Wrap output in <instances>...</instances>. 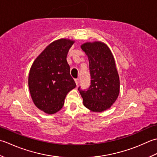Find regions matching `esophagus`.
Returning a JSON list of instances; mask_svg holds the SVG:
<instances>
[{"label":"esophagus","instance_id":"obj_1","mask_svg":"<svg viewBox=\"0 0 157 157\" xmlns=\"http://www.w3.org/2000/svg\"><path fill=\"white\" fill-rule=\"evenodd\" d=\"M75 82H76V85L78 86V83H79V79L78 78H76V79H75Z\"/></svg>","mask_w":157,"mask_h":157}]
</instances>
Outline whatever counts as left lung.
<instances>
[{
	"instance_id": "obj_1",
	"label": "left lung",
	"mask_w": 157,
	"mask_h": 157,
	"mask_svg": "<svg viewBox=\"0 0 157 157\" xmlns=\"http://www.w3.org/2000/svg\"><path fill=\"white\" fill-rule=\"evenodd\" d=\"M81 49L88 57L91 85L87 91L78 88L83 105L89 110L101 113L117 100L120 92V80L111 50L101 41L87 42Z\"/></svg>"
}]
</instances>
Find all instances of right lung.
I'll return each instance as SVG.
<instances>
[{
    "mask_svg": "<svg viewBox=\"0 0 157 157\" xmlns=\"http://www.w3.org/2000/svg\"><path fill=\"white\" fill-rule=\"evenodd\" d=\"M75 41L59 38L45 47L32 65L28 87L34 105L48 114L62 109L66 95L76 87L66 57Z\"/></svg>",
    "mask_w": 157,
    "mask_h": 157,
    "instance_id": "right-lung-1",
    "label": "right lung"
}]
</instances>
